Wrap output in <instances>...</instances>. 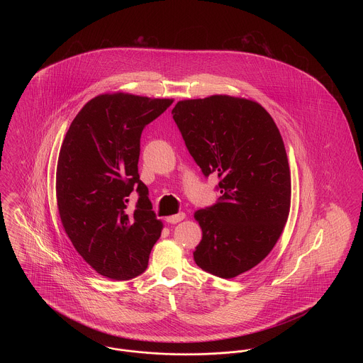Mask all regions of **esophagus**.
<instances>
[{"instance_id":"esophagus-1","label":"esophagus","mask_w":363,"mask_h":363,"mask_svg":"<svg viewBox=\"0 0 363 363\" xmlns=\"http://www.w3.org/2000/svg\"><path fill=\"white\" fill-rule=\"evenodd\" d=\"M184 219H185V213H184V212H178L177 215L169 216V218L166 219V222H167V223H172V225H175V223H178V222H181V220H184Z\"/></svg>"}]
</instances>
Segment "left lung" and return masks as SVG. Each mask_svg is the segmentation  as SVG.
<instances>
[{
    "label": "left lung",
    "instance_id": "obj_1",
    "mask_svg": "<svg viewBox=\"0 0 363 363\" xmlns=\"http://www.w3.org/2000/svg\"><path fill=\"white\" fill-rule=\"evenodd\" d=\"M204 177L220 197L199 209L196 264L222 279L252 269L274 249L289 218L291 177L277 123L259 104L227 95L181 101L172 111Z\"/></svg>",
    "mask_w": 363,
    "mask_h": 363
}]
</instances>
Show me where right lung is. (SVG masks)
<instances>
[{
    "label": "right lung",
    "mask_w": 363,
    "mask_h": 363,
    "mask_svg": "<svg viewBox=\"0 0 363 363\" xmlns=\"http://www.w3.org/2000/svg\"><path fill=\"white\" fill-rule=\"evenodd\" d=\"M173 99L104 94L91 99L72 121L57 164V204L77 253L101 275L129 280L148 265L162 233L140 181V138ZM136 189L138 203L129 210Z\"/></svg>",
    "instance_id": "obj_1"
}]
</instances>
